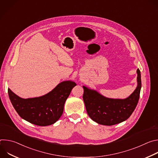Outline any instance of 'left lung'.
Segmentation results:
<instances>
[{"label": "left lung", "instance_id": "1", "mask_svg": "<svg viewBox=\"0 0 158 158\" xmlns=\"http://www.w3.org/2000/svg\"><path fill=\"white\" fill-rule=\"evenodd\" d=\"M137 73L138 86L132 94L124 99L107 98L83 86V100L89 116L97 123L105 126H112L127 119L139 99L141 79L139 69Z\"/></svg>", "mask_w": 158, "mask_h": 158}]
</instances>
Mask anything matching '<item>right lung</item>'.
<instances>
[{"label": "right lung", "mask_w": 158, "mask_h": 158, "mask_svg": "<svg viewBox=\"0 0 158 158\" xmlns=\"http://www.w3.org/2000/svg\"><path fill=\"white\" fill-rule=\"evenodd\" d=\"M76 84L64 81L52 91L39 98L22 99L10 89L8 94L12 106L18 114L26 121L40 126L55 123L62 116L65 102Z\"/></svg>", "instance_id": "1"}]
</instances>
